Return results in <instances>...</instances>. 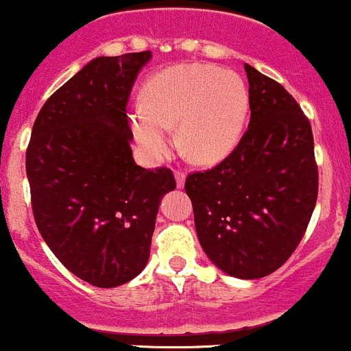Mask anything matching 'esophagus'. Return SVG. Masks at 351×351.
I'll return each mask as SVG.
<instances>
[{
	"mask_svg": "<svg viewBox=\"0 0 351 351\" xmlns=\"http://www.w3.org/2000/svg\"><path fill=\"white\" fill-rule=\"evenodd\" d=\"M176 184L177 187H184V184H186V174H184V172H176Z\"/></svg>",
	"mask_w": 351,
	"mask_h": 351,
	"instance_id": "esophagus-1",
	"label": "esophagus"
}]
</instances>
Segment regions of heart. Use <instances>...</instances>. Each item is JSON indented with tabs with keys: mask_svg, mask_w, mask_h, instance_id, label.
Returning <instances> with one entry per match:
<instances>
[{
	"mask_svg": "<svg viewBox=\"0 0 351 351\" xmlns=\"http://www.w3.org/2000/svg\"><path fill=\"white\" fill-rule=\"evenodd\" d=\"M143 106L130 110L131 131L152 160L179 143L187 158L210 165L235 150L245 130L249 90L241 75L218 66L189 62L157 73L141 90Z\"/></svg>",
	"mask_w": 351,
	"mask_h": 351,
	"instance_id": "b5f03b06",
	"label": "heart"
}]
</instances>
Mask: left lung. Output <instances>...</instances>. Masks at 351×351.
<instances>
[{"instance_id": "obj_1", "label": "left lung", "mask_w": 351, "mask_h": 351, "mask_svg": "<svg viewBox=\"0 0 351 351\" xmlns=\"http://www.w3.org/2000/svg\"><path fill=\"white\" fill-rule=\"evenodd\" d=\"M251 121L235 150L206 172L189 174L186 193L210 261L227 275H271L304 237L317 199L314 138L295 99L245 64Z\"/></svg>"}]
</instances>
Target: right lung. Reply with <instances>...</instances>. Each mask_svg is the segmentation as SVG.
Returning a JSON list of instances; mask_svg holds the SVG:
<instances>
[{"label": "right lung", "mask_w": 351, "mask_h": 351, "mask_svg": "<svg viewBox=\"0 0 351 351\" xmlns=\"http://www.w3.org/2000/svg\"><path fill=\"white\" fill-rule=\"evenodd\" d=\"M152 51L100 56L47 99L27 148L37 228L59 261L83 282L114 289L150 258L169 169L134 164L126 104Z\"/></svg>", "instance_id": "add662e5"}]
</instances>
